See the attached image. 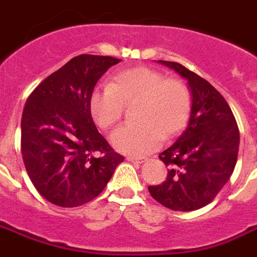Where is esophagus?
I'll return each instance as SVG.
<instances>
[{
	"label": "esophagus",
	"mask_w": 257,
	"mask_h": 257,
	"mask_svg": "<svg viewBox=\"0 0 257 257\" xmlns=\"http://www.w3.org/2000/svg\"><path fill=\"white\" fill-rule=\"evenodd\" d=\"M129 161H132V162H137V164H143V160L144 158H137V157H128Z\"/></svg>",
	"instance_id": "obj_1"
}]
</instances>
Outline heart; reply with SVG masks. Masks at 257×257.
I'll return each mask as SVG.
<instances>
[{"label": "heart", "mask_w": 257, "mask_h": 257, "mask_svg": "<svg viewBox=\"0 0 257 257\" xmlns=\"http://www.w3.org/2000/svg\"><path fill=\"white\" fill-rule=\"evenodd\" d=\"M137 100L141 104L137 109V118L148 124L136 129L121 128L112 136L116 147L131 153H144L152 149L161 137L156 128L166 135L176 132L185 121L187 108L186 92L179 83L164 81L156 72L137 68L114 76L103 95L95 93L91 100V112L100 126L108 128L121 117L122 105Z\"/></svg>", "instance_id": "heart-1"}]
</instances>
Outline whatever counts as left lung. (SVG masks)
<instances>
[{"label": "left lung", "mask_w": 257, "mask_h": 257, "mask_svg": "<svg viewBox=\"0 0 257 257\" xmlns=\"http://www.w3.org/2000/svg\"><path fill=\"white\" fill-rule=\"evenodd\" d=\"M158 62L187 79L193 103L186 131L160 154L165 165L174 168L166 182L149 186V193L165 207L193 211L210 203L230 179L237 160L239 129L224 97L207 80L176 62Z\"/></svg>", "instance_id": "left-lung-1"}]
</instances>
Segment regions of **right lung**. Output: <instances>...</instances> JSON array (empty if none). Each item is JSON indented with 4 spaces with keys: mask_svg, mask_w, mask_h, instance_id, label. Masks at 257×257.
<instances>
[{
    "mask_svg": "<svg viewBox=\"0 0 257 257\" xmlns=\"http://www.w3.org/2000/svg\"><path fill=\"white\" fill-rule=\"evenodd\" d=\"M112 56L79 55L33 91L22 113L21 150L25 168L41 195L62 207L97 197L124 157L108 153L109 144L91 116L93 88L118 63ZM107 152L104 158L95 151Z\"/></svg>",
    "mask_w": 257,
    "mask_h": 257,
    "instance_id": "add662e5",
    "label": "right lung"
}]
</instances>
